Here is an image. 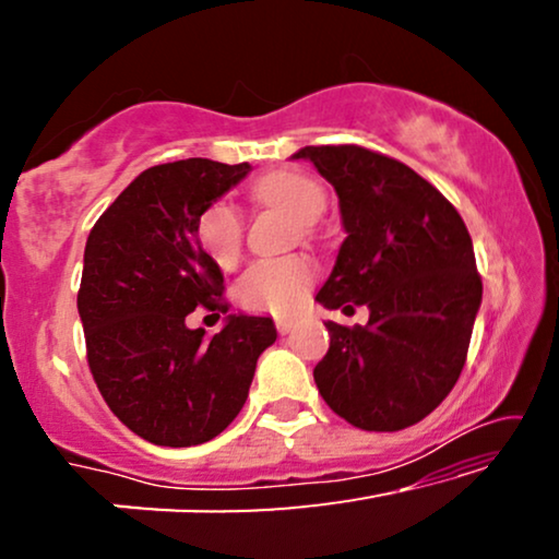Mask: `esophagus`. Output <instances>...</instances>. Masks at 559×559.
I'll return each instance as SVG.
<instances>
[{"label": "esophagus", "mask_w": 559, "mask_h": 559, "mask_svg": "<svg viewBox=\"0 0 559 559\" xmlns=\"http://www.w3.org/2000/svg\"><path fill=\"white\" fill-rule=\"evenodd\" d=\"M295 323H297V320L295 318H287V316L274 318V328H277V333H282V335H287L289 331H293Z\"/></svg>", "instance_id": "obj_1"}]
</instances>
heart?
<instances>
[{"mask_svg": "<svg viewBox=\"0 0 559 559\" xmlns=\"http://www.w3.org/2000/svg\"><path fill=\"white\" fill-rule=\"evenodd\" d=\"M251 193L259 203L293 213L305 228L316 224L328 205L323 186L297 170L264 175L254 182ZM195 234L201 249L221 270H234L239 264L243 251V218L236 205L224 201L211 203L198 218ZM312 280H316V264L302 254L259 259L236 282V300L251 312L285 316L302 302Z\"/></svg>", "mask_w": 559, "mask_h": 559, "instance_id": "b5f03b06", "label": "heart"}]
</instances>
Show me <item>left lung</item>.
<instances>
[{
	"instance_id": "obj_1",
	"label": "left lung",
	"mask_w": 559,
	"mask_h": 559,
	"mask_svg": "<svg viewBox=\"0 0 559 559\" xmlns=\"http://www.w3.org/2000/svg\"><path fill=\"white\" fill-rule=\"evenodd\" d=\"M310 159L338 193L346 241L316 300L369 308L366 325L328 320L331 348L316 366L335 415L369 432L417 425L450 394L468 356L480 274L468 228L432 182L358 144H318Z\"/></svg>"
}]
</instances>
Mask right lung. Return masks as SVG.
<instances>
[{"label": "right lung", "mask_w": 559, "mask_h": 559, "mask_svg": "<svg viewBox=\"0 0 559 559\" xmlns=\"http://www.w3.org/2000/svg\"><path fill=\"white\" fill-rule=\"evenodd\" d=\"M249 170L203 157L155 165L88 234L79 289L88 369L114 415L155 445L190 448L224 432L277 338L270 318L228 316L211 341L186 325L195 308L228 312L224 274L195 226Z\"/></svg>", "instance_id": "obj_1"}]
</instances>
